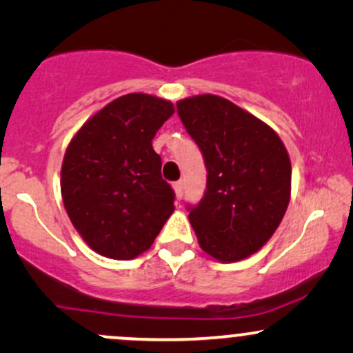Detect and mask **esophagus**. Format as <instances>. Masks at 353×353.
<instances>
[{
  "mask_svg": "<svg viewBox=\"0 0 353 353\" xmlns=\"http://www.w3.org/2000/svg\"><path fill=\"white\" fill-rule=\"evenodd\" d=\"M174 190H176L177 199H181V197H182V192H184V181H177V182H174Z\"/></svg>",
  "mask_w": 353,
  "mask_h": 353,
  "instance_id": "obj_1",
  "label": "esophagus"
}]
</instances>
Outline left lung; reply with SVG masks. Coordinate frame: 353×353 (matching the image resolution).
Segmentation results:
<instances>
[{
    "instance_id": "left-lung-1",
    "label": "left lung",
    "mask_w": 353,
    "mask_h": 353,
    "mask_svg": "<svg viewBox=\"0 0 353 353\" xmlns=\"http://www.w3.org/2000/svg\"><path fill=\"white\" fill-rule=\"evenodd\" d=\"M176 106L208 169L202 199L185 205L197 241L221 262L249 257L272 237L289 205V154L269 125L228 99L202 94Z\"/></svg>"
}]
</instances>
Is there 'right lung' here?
<instances>
[{"instance_id": "1", "label": "right lung", "mask_w": 353, "mask_h": 353, "mask_svg": "<svg viewBox=\"0 0 353 353\" xmlns=\"http://www.w3.org/2000/svg\"><path fill=\"white\" fill-rule=\"evenodd\" d=\"M172 112L169 101L141 92L121 96L68 145L61 169L64 208L81 237L104 257L143 254L174 212L176 194L152 149L156 131Z\"/></svg>"}]
</instances>
